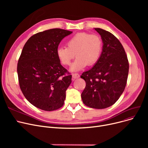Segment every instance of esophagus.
<instances>
[{
	"mask_svg": "<svg viewBox=\"0 0 148 148\" xmlns=\"http://www.w3.org/2000/svg\"><path fill=\"white\" fill-rule=\"evenodd\" d=\"M72 77L73 79H77L80 77V75L78 73H75V74H72Z\"/></svg>",
	"mask_w": 148,
	"mask_h": 148,
	"instance_id": "esophagus-1",
	"label": "esophagus"
}]
</instances>
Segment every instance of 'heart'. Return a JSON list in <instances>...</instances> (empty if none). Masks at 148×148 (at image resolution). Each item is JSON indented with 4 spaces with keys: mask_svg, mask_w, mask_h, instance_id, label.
I'll return each mask as SVG.
<instances>
[{
    "mask_svg": "<svg viewBox=\"0 0 148 148\" xmlns=\"http://www.w3.org/2000/svg\"><path fill=\"white\" fill-rule=\"evenodd\" d=\"M66 47L57 49V56L64 65H70L75 56L77 58L70 68L71 72H77L88 65L95 64L100 58L103 51L101 38L97 34L86 32L76 34L66 42Z\"/></svg>",
    "mask_w": 148,
    "mask_h": 148,
    "instance_id": "heart-1",
    "label": "heart"
}]
</instances>
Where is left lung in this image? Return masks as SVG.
I'll return each mask as SVG.
<instances>
[{
	"mask_svg": "<svg viewBox=\"0 0 148 148\" xmlns=\"http://www.w3.org/2000/svg\"><path fill=\"white\" fill-rule=\"evenodd\" d=\"M94 29L103 40V51L94 66L81 75L86 82L81 97L86 106L102 109L114 104L122 95L127 82L129 64L118 39L108 31Z\"/></svg>",
	"mask_w": 148,
	"mask_h": 148,
	"instance_id": "8db88e82",
	"label": "left lung"
}]
</instances>
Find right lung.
<instances>
[{"instance_id":"right-lung-1","label":"right lung","mask_w":148,"mask_h":148,"mask_svg":"<svg viewBox=\"0 0 148 148\" xmlns=\"http://www.w3.org/2000/svg\"><path fill=\"white\" fill-rule=\"evenodd\" d=\"M73 32L51 29L27 41L17 64L20 88L28 101L40 109L53 111L63 106L72 75H65L56 51L63 39Z\"/></svg>"}]
</instances>
